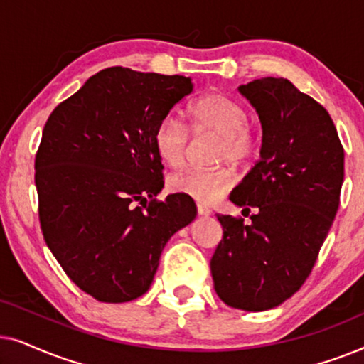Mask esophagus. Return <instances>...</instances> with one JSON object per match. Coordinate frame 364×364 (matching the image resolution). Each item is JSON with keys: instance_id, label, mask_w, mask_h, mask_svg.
Segmentation results:
<instances>
[{"instance_id": "obj_1", "label": "esophagus", "mask_w": 364, "mask_h": 364, "mask_svg": "<svg viewBox=\"0 0 364 364\" xmlns=\"http://www.w3.org/2000/svg\"><path fill=\"white\" fill-rule=\"evenodd\" d=\"M197 213H198V215H202V217H207V215H210V210H208L205 205H200V203H197Z\"/></svg>"}]
</instances>
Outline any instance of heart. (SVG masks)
Wrapping results in <instances>:
<instances>
[{
  "label": "heart",
  "mask_w": 364,
  "mask_h": 364,
  "mask_svg": "<svg viewBox=\"0 0 364 364\" xmlns=\"http://www.w3.org/2000/svg\"><path fill=\"white\" fill-rule=\"evenodd\" d=\"M193 134L218 136L215 162H232L243 166L252 157L255 141L248 127V114L237 101L225 94H207L187 109ZM154 149L168 167H181L188 152L187 127L176 117L168 116L157 124L154 131ZM233 176L230 168L217 167L210 171H183L167 178L168 191L182 193L200 203H212L230 191Z\"/></svg>",
  "instance_id": "1"
}]
</instances>
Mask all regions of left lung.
<instances>
[{
  "instance_id": "1",
  "label": "left lung",
  "mask_w": 364,
  "mask_h": 364,
  "mask_svg": "<svg viewBox=\"0 0 364 364\" xmlns=\"http://www.w3.org/2000/svg\"><path fill=\"white\" fill-rule=\"evenodd\" d=\"M262 124L260 161L230 200L250 220L217 215L223 237L210 260L213 287L228 306L282 305L311 273L340 205L345 151L330 114L288 79L238 87Z\"/></svg>"
}]
</instances>
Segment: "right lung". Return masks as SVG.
Listing matches in <instances>:
<instances>
[{"label": "right lung", "instance_id": "add662e5", "mask_svg": "<svg viewBox=\"0 0 364 364\" xmlns=\"http://www.w3.org/2000/svg\"><path fill=\"white\" fill-rule=\"evenodd\" d=\"M192 89L186 76L107 68L59 104L43 129L34 182L44 240L99 301L142 296L168 238L197 215L182 193L156 198L164 166L152 141Z\"/></svg>", "mask_w": 364, "mask_h": 364}]
</instances>
